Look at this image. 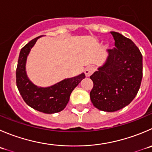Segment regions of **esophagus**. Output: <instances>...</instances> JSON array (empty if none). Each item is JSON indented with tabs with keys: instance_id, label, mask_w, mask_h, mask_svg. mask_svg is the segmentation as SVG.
I'll list each match as a JSON object with an SVG mask.
<instances>
[{
	"instance_id": "obj_1",
	"label": "esophagus",
	"mask_w": 152,
	"mask_h": 152,
	"mask_svg": "<svg viewBox=\"0 0 152 152\" xmlns=\"http://www.w3.org/2000/svg\"><path fill=\"white\" fill-rule=\"evenodd\" d=\"M94 71H95V69H94V67H86V69H85V75H86V76L89 77V76H91V75L92 74Z\"/></svg>"
}]
</instances>
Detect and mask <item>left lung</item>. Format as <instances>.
Instances as JSON below:
<instances>
[{
	"label": "left lung",
	"instance_id": "8db88e82",
	"mask_svg": "<svg viewBox=\"0 0 152 152\" xmlns=\"http://www.w3.org/2000/svg\"><path fill=\"white\" fill-rule=\"evenodd\" d=\"M115 48L107 50L106 61L90 78L94 87L90 97L99 110L113 112L129 104L135 98L142 78V56L131 39L110 32Z\"/></svg>",
	"mask_w": 152,
	"mask_h": 152
}]
</instances>
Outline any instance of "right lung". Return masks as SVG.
Instances as JSON below:
<instances>
[{"instance_id":"1","label":"right lung","mask_w":152,"mask_h":152,"mask_svg":"<svg viewBox=\"0 0 152 152\" xmlns=\"http://www.w3.org/2000/svg\"><path fill=\"white\" fill-rule=\"evenodd\" d=\"M42 36L32 39L20 50L16 69V85L23 99L31 107L45 113H58L64 110L72 91L85 79V75L82 73L47 88L34 85L26 75V58L36 41Z\"/></svg>"}]
</instances>
